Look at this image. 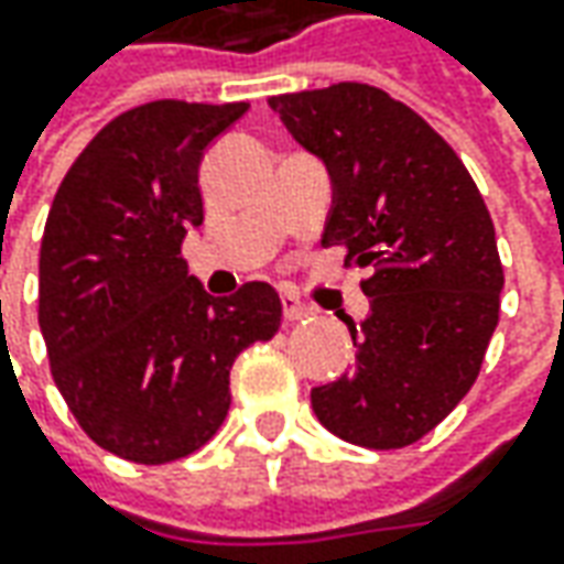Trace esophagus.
<instances>
[{
    "label": "esophagus",
    "instance_id": "34e87169",
    "mask_svg": "<svg viewBox=\"0 0 564 564\" xmlns=\"http://www.w3.org/2000/svg\"><path fill=\"white\" fill-rule=\"evenodd\" d=\"M282 314H285V319H289V323H294V319H304V316H311V307H307V304H301L294 294H282Z\"/></svg>",
    "mask_w": 564,
    "mask_h": 564
}]
</instances>
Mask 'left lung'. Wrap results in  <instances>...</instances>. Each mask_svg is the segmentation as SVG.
<instances>
[{"instance_id": "left-lung-1", "label": "left lung", "mask_w": 564, "mask_h": 564, "mask_svg": "<svg viewBox=\"0 0 564 564\" xmlns=\"http://www.w3.org/2000/svg\"><path fill=\"white\" fill-rule=\"evenodd\" d=\"M270 109L326 165L319 241L370 267V311L345 319L358 364L316 386L314 414L364 448L417 443L465 399L499 323L506 279L487 204L455 150L379 87L282 94Z\"/></svg>"}]
</instances>
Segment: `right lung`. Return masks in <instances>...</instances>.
I'll return each instance as SVG.
<instances>
[{
  "label": "right lung",
  "instance_id": "1",
  "mask_svg": "<svg viewBox=\"0 0 564 564\" xmlns=\"http://www.w3.org/2000/svg\"><path fill=\"white\" fill-rule=\"evenodd\" d=\"M245 112L182 99L121 112L84 147L46 219L40 333L55 386L94 443L138 465L213 440L231 364L282 319L267 282L213 297L182 260L204 223V150Z\"/></svg>",
  "mask_w": 564,
  "mask_h": 564
}]
</instances>
